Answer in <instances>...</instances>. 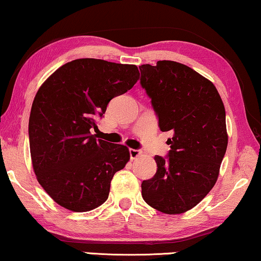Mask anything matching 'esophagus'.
Here are the masks:
<instances>
[{
  "label": "esophagus",
  "mask_w": 261,
  "mask_h": 261,
  "mask_svg": "<svg viewBox=\"0 0 261 261\" xmlns=\"http://www.w3.org/2000/svg\"><path fill=\"white\" fill-rule=\"evenodd\" d=\"M142 154V151L141 149H134V148H130L129 149V155H130V159H135L138 158L139 155Z\"/></svg>",
  "instance_id": "obj_1"
}]
</instances>
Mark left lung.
<instances>
[{
	"label": "left lung",
	"instance_id": "obj_1",
	"mask_svg": "<svg viewBox=\"0 0 261 261\" xmlns=\"http://www.w3.org/2000/svg\"><path fill=\"white\" fill-rule=\"evenodd\" d=\"M159 128L171 149L155 155L156 172L141 183L142 198L174 215L197 205L215 185L226 154V110L212 82L184 64L159 60L139 66Z\"/></svg>",
	"mask_w": 261,
	"mask_h": 261
}]
</instances>
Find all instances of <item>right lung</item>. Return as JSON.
Masks as SVG:
<instances>
[{
    "label": "right lung",
    "mask_w": 261,
    "mask_h": 261,
    "mask_svg": "<svg viewBox=\"0 0 261 261\" xmlns=\"http://www.w3.org/2000/svg\"><path fill=\"white\" fill-rule=\"evenodd\" d=\"M138 80L135 65L83 58L60 66L38 90L28 124L32 163L38 181L59 205L82 213L107 201L129 151L96 139L91 130L108 103Z\"/></svg>",
    "instance_id": "obj_1"
}]
</instances>
